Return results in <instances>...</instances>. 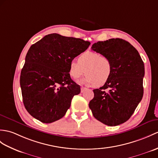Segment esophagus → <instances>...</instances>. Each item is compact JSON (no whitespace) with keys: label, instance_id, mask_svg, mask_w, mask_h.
Here are the masks:
<instances>
[{"label":"esophagus","instance_id":"34e87169","mask_svg":"<svg viewBox=\"0 0 158 158\" xmlns=\"http://www.w3.org/2000/svg\"><path fill=\"white\" fill-rule=\"evenodd\" d=\"M85 89H86V88H85V87H81V93L84 92V91H85Z\"/></svg>","mask_w":158,"mask_h":158}]
</instances>
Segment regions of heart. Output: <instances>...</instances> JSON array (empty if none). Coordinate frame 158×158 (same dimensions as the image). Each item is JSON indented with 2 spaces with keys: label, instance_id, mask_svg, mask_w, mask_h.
Here are the masks:
<instances>
[{
  "label": "heart",
  "instance_id": "1",
  "mask_svg": "<svg viewBox=\"0 0 158 158\" xmlns=\"http://www.w3.org/2000/svg\"><path fill=\"white\" fill-rule=\"evenodd\" d=\"M77 62L71 61L69 64V74L74 79H79L85 73L87 77L81 81L82 83L94 84L95 86L104 85L110 79L112 63L106 56L91 51L82 53Z\"/></svg>",
  "mask_w": 158,
  "mask_h": 158
}]
</instances>
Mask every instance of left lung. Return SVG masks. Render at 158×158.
<instances>
[{
	"label": "left lung",
	"mask_w": 158,
	"mask_h": 158,
	"mask_svg": "<svg viewBox=\"0 0 158 158\" xmlns=\"http://www.w3.org/2000/svg\"><path fill=\"white\" fill-rule=\"evenodd\" d=\"M91 49L108 56L113 69L108 81L94 89V97L89 107L101 123L119 125L130 118L142 100L144 63L135 48L123 39L98 42Z\"/></svg>",
	"instance_id": "obj_1"
}]
</instances>
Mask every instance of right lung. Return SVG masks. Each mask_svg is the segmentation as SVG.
I'll return each mask as SVG.
<instances>
[{
  "label": "right lung",
  "instance_id": "right-lung-1",
  "mask_svg": "<svg viewBox=\"0 0 158 158\" xmlns=\"http://www.w3.org/2000/svg\"><path fill=\"white\" fill-rule=\"evenodd\" d=\"M89 45L82 39L51 34L30 47L20 85L25 108L34 118L51 123L64 116L81 91L69 73V64Z\"/></svg>",
  "mask_w": 158,
  "mask_h": 158
}]
</instances>
